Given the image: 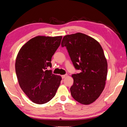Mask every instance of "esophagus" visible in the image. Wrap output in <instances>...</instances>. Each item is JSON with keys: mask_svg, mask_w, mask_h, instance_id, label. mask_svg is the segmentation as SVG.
I'll return each mask as SVG.
<instances>
[{"mask_svg": "<svg viewBox=\"0 0 127 127\" xmlns=\"http://www.w3.org/2000/svg\"><path fill=\"white\" fill-rule=\"evenodd\" d=\"M66 76H67V74H65V75H62V78L64 79V78H65Z\"/></svg>", "mask_w": 127, "mask_h": 127, "instance_id": "1", "label": "esophagus"}]
</instances>
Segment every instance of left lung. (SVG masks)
<instances>
[{
  "label": "left lung",
  "mask_w": 127,
  "mask_h": 127,
  "mask_svg": "<svg viewBox=\"0 0 127 127\" xmlns=\"http://www.w3.org/2000/svg\"><path fill=\"white\" fill-rule=\"evenodd\" d=\"M61 44L66 46L75 68L81 70L72 75L73 98L82 104H92L106 84L107 63L101 46L94 38L80 32L64 36Z\"/></svg>",
  "instance_id": "obj_1"
}]
</instances>
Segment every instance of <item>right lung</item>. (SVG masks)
I'll return each mask as SVG.
<instances>
[{
  "mask_svg": "<svg viewBox=\"0 0 127 127\" xmlns=\"http://www.w3.org/2000/svg\"><path fill=\"white\" fill-rule=\"evenodd\" d=\"M62 36H37L23 45L17 54L15 68L21 89L30 100L44 104L54 97L62 80L53 74L51 58L61 45Z\"/></svg>",
  "mask_w": 127,
  "mask_h": 127,
  "instance_id": "1",
  "label": "right lung"
}]
</instances>
